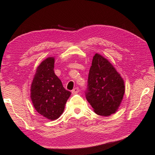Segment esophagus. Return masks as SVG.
I'll return each mask as SVG.
<instances>
[{"instance_id": "34e87169", "label": "esophagus", "mask_w": 155, "mask_h": 155, "mask_svg": "<svg viewBox=\"0 0 155 155\" xmlns=\"http://www.w3.org/2000/svg\"><path fill=\"white\" fill-rule=\"evenodd\" d=\"M78 92H79V88H78V87H76L72 91V94H77Z\"/></svg>"}]
</instances>
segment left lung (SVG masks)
Listing matches in <instances>:
<instances>
[{"mask_svg": "<svg viewBox=\"0 0 155 155\" xmlns=\"http://www.w3.org/2000/svg\"><path fill=\"white\" fill-rule=\"evenodd\" d=\"M124 92V80L114 66L102 55L95 54L88 74L86 92L87 100L94 113L104 117L116 113Z\"/></svg>", "mask_w": 155, "mask_h": 155, "instance_id": "1", "label": "left lung"}]
</instances>
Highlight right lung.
<instances>
[{
	"label": "right lung",
	"mask_w": 155,
	"mask_h": 155,
	"mask_svg": "<svg viewBox=\"0 0 155 155\" xmlns=\"http://www.w3.org/2000/svg\"><path fill=\"white\" fill-rule=\"evenodd\" d=\"M54 67L53 57L42 61L37 68L31 87V98L35 110L51 120L61 116L71 94L62 86L54 73Z\"/></svg>",
	"instance_id": "add662e5"
}]
</instances>
